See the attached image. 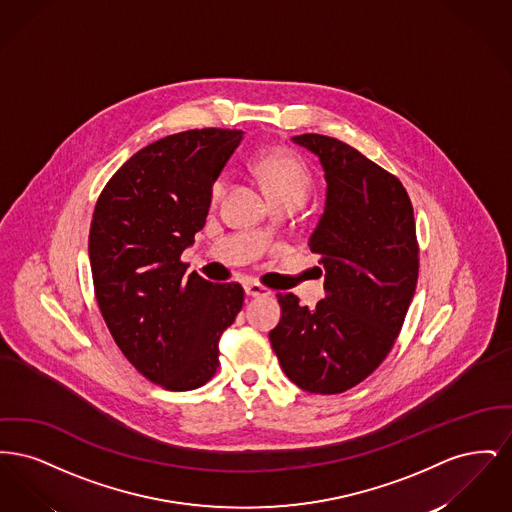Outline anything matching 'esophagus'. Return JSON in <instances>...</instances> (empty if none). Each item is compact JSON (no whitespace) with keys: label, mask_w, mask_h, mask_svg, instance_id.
<instances>
[{"label":"esophagus","mask_w":512,"mask_h":512,"mask_svg":"<svg viewBox=\"0 0 512 512\" xmlns=\"http://www.w3.org/2000/svg\"><path fill=\"white\" fill-rule=\"evenodd\" d=\"M245 295H249V297H267L270 295V290H267L265 286H261V284H255V282H247L244 286Z\"/></svg>","instance_id":"obj_1"}]
</instances>
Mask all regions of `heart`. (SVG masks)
Segmentation results:
<instances>
[{"label":"heart","mask_w":512,"mask_h":512,"mask_svg":"<svg viewBox=\"0 0 512 512\" xmlns=\"http://www.w3.org/2000/svg\"><path fill=\"white\" fill-rule=\"evenodd\" d=\"M255 169L263 178L270 197L297 195L305 199L311 190V174L297 157H293L292 153L278 151V149L265 151L263 155H259ZM224 186H226V176L222 174L213 186V195L219 197Z\"/></svg>","instance_id":"obj_1"}]
</instances>
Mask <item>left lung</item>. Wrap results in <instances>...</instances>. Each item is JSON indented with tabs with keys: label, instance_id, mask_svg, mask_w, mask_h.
Listing matches in <instances>:
<instances>
[{
	"label": "left lung",
	"instance_id": "left-lung-1",
	"mask_svg": "<svg viewBox=\"0 0 512 512\" xmlns=\"http://www.w3.org/2000/svg\"><path fill=\"white\" fill-rule=\"evenodd\" d=\"M324 171V211L309 238L324 267L315 309L278 293L282 317L268 338L282 370L309 393L351 390L386 359L413 299L418 245L403 184L355 147L320 134L293 136Z\"/></svg>",
	"mask_w": 512,
	"mask_h": 512
}]
</instances>
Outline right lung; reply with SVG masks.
<instances>
[{"mask_svg":"<svg viewBox=\"0 0 512 512\" xmlns=\"http://www.w3.org/2000/svg\"><path fill=\"white\" fill-rule=\"evenodd\" d=\"M242 138L222 128L161 138L134 153L96 203L88 251L99 311L122 355L165 390L213 378L220 336L244 305L240 284L186 276L180 261Z\"/></svg>","mask_w":512,"mask_h":512,"instance_id":"add662e5","label":"right lung"}]
</instances>
